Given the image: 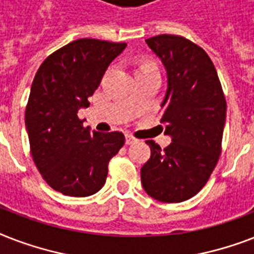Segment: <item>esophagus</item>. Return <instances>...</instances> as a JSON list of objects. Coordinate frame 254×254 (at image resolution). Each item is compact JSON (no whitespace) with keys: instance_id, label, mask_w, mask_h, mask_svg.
Wrapping results in <instances>:
<instances>
[{"instance_id":"1","label":"esophagus","mask_w":254,"mask_h":254,"mask_svg":"<svg viewBox=\"0 0 254 254\" xmlns=\"http://www.w3.org/2000/svg\"><path fill=\"white\" fill-rule=\"evenodd\" d=\"M137 141H138V139L135 138V137H133V135H130V134L125 135V143H127V145H131V143H135Z\"/></svg>"}]
</instances>
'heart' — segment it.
Segmentation results:
<instances>
[{
    "mask_svg": "<svg viewBox=\"0 0 254 254\" xmlns=\"http://www.w3.org/2000/svg\"><path fill=\"white\" fill-rule=\"evenodd\" d=\"M143 69H157V71H158V67H157V64H155L154 62L145 61L142 62L138 67V71H143ZM138 71H137V72H138Z\"/></svg>",
    "mask_w": 254,
    "mask_h": 254,
    "instance_id": "b5f03b06",
    "label": "heart"
}]
</instances>
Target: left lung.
Returning a JSON list of instances; mask_svg holds the SVG:
<instances>
[{
    "label": "left lung",
    "instance_id": "left-lung-1",
    "mask_svg": "<svg viewBox=\"0 0 254 254\" xmlns=\"http://www.w3.org/2000/svg\"><path fill=\"white\" fill-rule=\"evenodd\" d=\"M146 43L166 67L161 121L173 141L165 149L146 141L151 155L141 167V182L157 200L181 203L195 196L216 167L227 103L216 68L200 46L170 34L149 38Z\"/></svg>",
    "mask_w": 254,
    "mask_h": 254
}]
</instances>
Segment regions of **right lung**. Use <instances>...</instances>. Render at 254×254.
Listing matches in <instances>:
<instances>
[{
    "label": "right lung",
    "mask_w": 254,
    "mask_h": 254,
    "mask_svg": "<svg viewBox=\"0 0 254 254\" xmlns=\"http://www.w3.org/2000/svg\"><path fill=\"white\" fill-rule=\"evenodd\" d=\"M125 47L76 39L49 55L35 73L25 113L30 153L46 183L63 195L97 192L107 181L108 163L125 143L121 131H91L77 117Z\"/></svg>",
    "instance_id": "1"
}]
</instances>
